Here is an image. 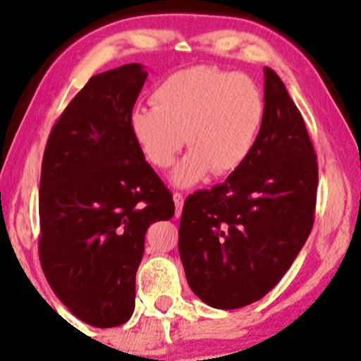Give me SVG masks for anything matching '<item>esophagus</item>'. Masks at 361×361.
Returning <instances> with one entry per match:
<instances>
[{
	"label": "esophagus",
	"mask_w": 361,
	"mask_h": 361,
	"mask_svg": "<svg viewBox=\"0 0 361 361\" xmlns=\"http://www.w3.org/2000/svg\"><path fill=\"white\" fill-rule=\"evenodd\" d=\"M173 202H175V207H176V216L181 215V210H183V203H185V198L181 193H173Z\"/></svg>",
	"instance_id": "esophagus-1"
}]
</instances>
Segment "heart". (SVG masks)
Returning <instances> with one entry per match:
<instances>
[{"instance_id": "obj_1", "label": "heart", "mask_w": 361, "mask_h": 361, "mask_svg": "<svg viewBox=\"0 0 361 361\" xmlns=\"http://www.w3.org/2000/svg\"><path fill=\"white\" fill-rule=\"evenodd\" d=\"M149 107L129 114V133L145 159L166 169L192 147L171 175L176 186H192L208 173L225 176L249 158L264 123V97L250 77L215 67H192L166 77Z\"/></svg>"}]
</instances>
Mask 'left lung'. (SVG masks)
I'll list each match as a JSON object with an SVG mask.
<instances>
[{
  "instance_id": "1",
  "label": "left lung",
  "mask_w": 361,
  "mask_h": 361,
  "mask_svg": "<svg viewBox=\"0 0 361 361\" xmlns=\"http://www.w3.org/2000/svg\"><path fill=\"white\" fill-rule=\"evenodd\" d=\"M264 123L247 161L186 198L178 249L186 281L219 310L264 298L288 272L314 222L318 163L284 82L264 68Z\"/></svg>"
}]
</instances>
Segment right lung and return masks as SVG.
I'll return each instance as SVG.
<instances>
[{"label": "right lung", "instance_id": "right-lung-1", "mask_svg": "<svg viewBox=\"0 0 361 361\" xmlns=\"http://www.w3.org/2000/svg\"><path fill=\"white\" fill-rule=\"evenodd\" d=\"M146 77L141 63L90 77L43 154V272L72 314L95 328L131 318L146 230L175 215L171 193L129 133Z\"/></svg>", "mask_w": 361, "mask_h": 361}]
</instances>
